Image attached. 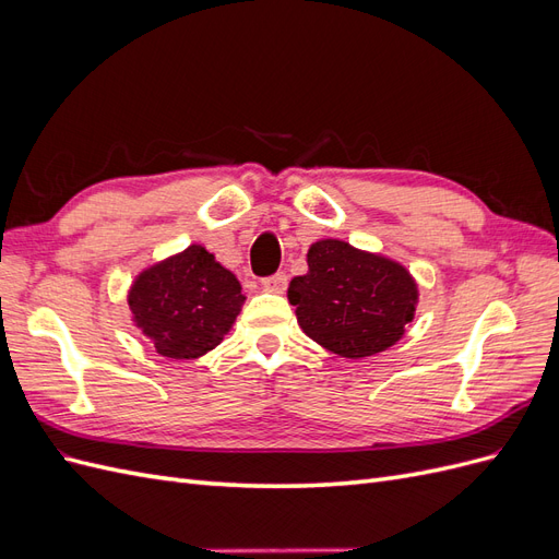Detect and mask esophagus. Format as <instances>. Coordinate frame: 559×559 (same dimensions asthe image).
Segmentation results:
<instances>
[{
  "mask_svg": "<svg viewBox=\"0 0 559 559\" xmlns=\"http://www.w3.org/2000/svg\"><path fill=\"white\" fill-rule=\"evenodd\" d=\"M286 284H289V277L284 273H275L263 280V289L270 294H284L286 292Z\"/></svg>",
  "mask_w": 559,
  "mask_h": 559,
  "instance_id": "esophagus-1",
  "label": "esophagus"
}]
</instances>
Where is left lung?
<instances>
[{"mask_svg": "<svg viewBox=\"0 0 559 559\" xmlns=\"http://www.w3.org/2000/svg\"><path fill=\"white\" fill-rule=\"evenodd\" d=\"M417 296L401 263L331 238L310 247L308 273L289 284L302 333L345 359L396 345L415 317Z\"/></svg>", "mask_w": 559, "mask_h": 559, "instance_id": "obj_1", "label": "left lung"}]
</instances>
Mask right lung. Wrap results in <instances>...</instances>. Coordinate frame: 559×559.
<instances>
[{
    "instance_id": "add662e5",
    "label": "right lung",
    "mask_w": 559,
    "mask_h": 559,
    "mask_svg": "<svg viewBox=\"0 0 559 559\" xmlns=\"http://www.w3.org/2000/svg\"><path fill=\"white\" fill-rule=\"evenodd\" d=\"M242 302L238 277L202 245L142 270L128 292L134 326L167 359H198L214 349Z\"/></svg>"
}]
</instances>
